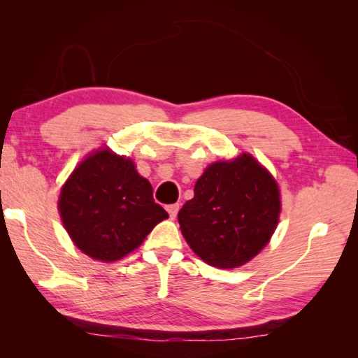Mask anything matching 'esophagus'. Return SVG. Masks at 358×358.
<instances>
[{
  "label": "esophagus",
  "instance_id": "esophagus-1",
  "mask_svg": "<svg viewBox=\"0 0 358 358\" xmlns=\"http://www.w3.org/2000/svg\"><path fill=\"white\" fill-rule=\"evenodd\" d=\"M166 208H167V213H169V216H171L172 220H173V217L177 216L178 210H180V203H172V205H167Z\"/></svg>",
  "mask_w": 358,
  "mask_h": 358
}]
</instances>
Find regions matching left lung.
<instances>
[{"label": "left lung", "mask_w": 358, "mask_h": 358, "mask_svg": "<svg viewBox=\"0 0 358 358\" xmlns=\"http://www.w3.org/2000/svg\"><path fill=\"white\" fill-rule=\"evenodd\" d=\"M281 191L251 153L211 162L178 213L181 234L205 264L234 270L270 243L281 216Z\"/></svg>", "instance_id": "1"}]
</instances>
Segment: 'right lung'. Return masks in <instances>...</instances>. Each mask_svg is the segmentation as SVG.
Instances as JSON below:
<instances>
[{"instance_id":"1","label":"right lung","mask_w":358,"mask_h":358,"mask_svg":"<svg viewBox=\"0 0 358 358\" xmlns=\"http://www.w3.org/2000/svg\"><path fill=\"white\" fill-rule=\"evenodd\" d=\"M58 211L72 243L99 262L136 251L169 217L134 161L108 147L93 150L76 166L59 189Z\"/></svg>"}]
</instances>
